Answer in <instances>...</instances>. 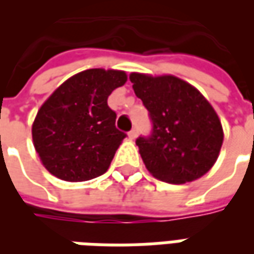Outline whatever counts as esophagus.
I'll return each mask as SVG.
<instances>
[{"label":"esophagus","instance_id":"1","mask_svg":"<svg viewBox=\"0 0 254 254\" xmlns=\"http://www.w3.org/2000/svg\"><path fill=\"white\" fill-rule=\"evenodd\" d=\"M127 136H129V138H132V140H134V138L137 137V129H132L130 132L127 133Z\"/></svg>","mask_w":254,"mask_h":254}]
</instances>
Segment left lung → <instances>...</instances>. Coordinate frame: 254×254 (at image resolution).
Segmentation results:
<instances>
[{
  "instance_id": "left-lung-1",
  "label": "left lung",
  "mask_w": 254,
  "mask_h": 254,
  "mask_svg": "<svg viewBox=\"0 0 254 254\" xmlns=\"http://www.w3.org/2000/svg\"><path fill=\"white\" fill-rule=\"evenodd\" d=\"M137 98L149 113L152 132L136 144L147 170L160 181L185 184L202 177L223 143L218 114L193 85L176 76L132 73Z\"/></svg>"
}]
</instances>
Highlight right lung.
Here are the masks:
<instances>
[{
	"label": "right lung",
	"mask_w": 254,
	"mask_h": 254,
	"mask_svg": "<svg viewBox=\"0 0 254 254\" xmlns=\"http://www.w3.org/2000/svg\"><path fill=\"white\" fill-rule=\"evenodd\" d=\"M122 70L88 69L58 87L32 124V140L47 170L60 180L88 181L105 174L127 134L116 127L109 95L127 83Z\"/></svg>",
	"instance_id": "obj_1"
}]
</instances>
